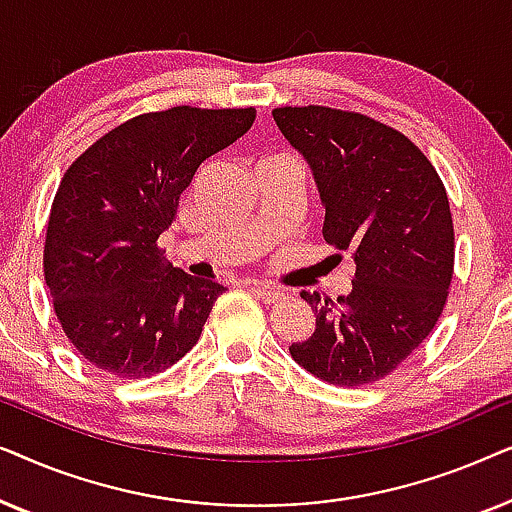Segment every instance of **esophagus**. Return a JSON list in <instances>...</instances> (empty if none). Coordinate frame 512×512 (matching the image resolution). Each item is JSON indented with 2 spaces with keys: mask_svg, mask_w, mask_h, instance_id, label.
I'll use <instances>...</instances> for the list:
<instances>
[{
  "mask_svg": "<svg viewBox=\"0 0 512 512\" xmlns=\"http://www.w3.org/2000/svg\"><path fill=\"white\" fill-rule=\"evenodd\" d=\"M249 289L254 291L256 298H261L263 303H277V300H282L284 293L279 289H272L270 284H263V282H249Z\"/></svg>",
  "mask_w": 512,
  "mask_h": 512,
  "instance_id": "34e87169",
  "label": "esophagus"
}]
</instances>
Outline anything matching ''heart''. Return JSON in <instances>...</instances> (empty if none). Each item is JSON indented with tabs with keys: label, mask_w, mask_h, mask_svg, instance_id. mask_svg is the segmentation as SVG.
<instances>
[{
	"label": "heart",
	"mask_w": 512,
	"mask_h": 512,
	"mask_svg": "<svg viewBox=\"0 0 512 512\" xmlns=\"http://www.w3.org/2000/svg\"><path fill=\"white\" fill-rule=\"evenodd\" d=\"M272 158H275V156H270V158H258V160H272Z\"/></svg>",
	"instance_id": "heart-1"
}]
</instances>
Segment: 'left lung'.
<instances>
[{"label": "left lung", "mask_w": 512, "mask_h": 512, "mask_svg": "<svg viewBox=\"0 0 512 512\" xmlns=\"http://www.w3.org/2000/svg\"><path fill=\"white\" fill-rule=\"evenodd\" d=\"M310 165L326 209L324 240L354 251L352 291L300 298L317 314L310 338L289 352L307 373L338 387L382 380L426 340L454 272V226L445 186L401 132L328 107L272 111Z\"/></svg>", "instance_id": "obj_1"}]
</instances>
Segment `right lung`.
Returning <instances> with one entry per match:
<instances>
[{"label":"right lung","mask_w":512,"mask_h":512,"mask_svg":"<svg viewBox=\"0 0 512 512\" xmlns=\"http://www.w3.org/2000/svg\"><path fill=\"white\" fill-rule=\"evenodd\" d=\"M256 109L172 107L130 118L69 165L48 216L44 275L69 342L102 373H163L198 342L223 286L165 261L158 237L209 156ZM214 277V275H212Z\"/></svg>","instance_id":"add662e5"}]
</instances>
